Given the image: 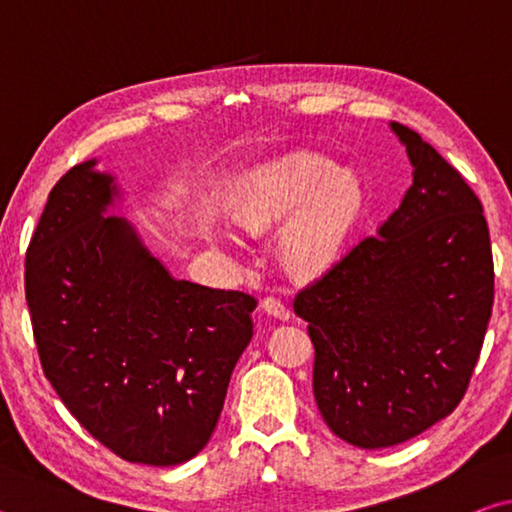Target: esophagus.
I'll return each instance as SVG.
<instances>
[{"label":"esophagus","mask_w":512,"mask_h":512,"mask_svg":"<svg viewBox=\"0 0 512 512\" xmlns=\"http://www.w3.org/2000/svg\"><path fill=\"white\" fill-rule=\"evenodd\" d=\"M262 309L266 311V314H271V316L280 318V320H289V316H291L289 314V307L284 305L280 298H275V296H266L262 300Z\"/></svg>","instance_id":"1"}]
</instances>
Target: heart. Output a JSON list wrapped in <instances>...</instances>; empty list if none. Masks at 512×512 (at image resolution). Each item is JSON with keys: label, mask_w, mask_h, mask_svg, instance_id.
I'll list each match as a JSON object with an SVG mask.
<instances>
[{"label": "heart", "mask_w": 512, "mask_h": 512, "mask_svg": "<svg viewBox=\"0 0 512 512\" xmlns=\"http://www.w3.org/2000/svg\"><path fill=\"white\" fill-rule=\"evenodd\" d=\"M284 232V253L300 268H316L336 253L345 230L357 214L359 192L343 173L318 155H296L259 171L237 205V221L248 230H262L296 207Z\"/></svg>", "instance_id": "1"}]
</instances>
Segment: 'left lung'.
<instances>
[{"label":"left lung","instance_id":"obj_1","mask_svg":"<svg viewBox=\"0 0 512 512\" xmlns=\"http://www.w3.org/2000/svg\"><path fill=\"white\" fill-rule=\"evenodd\" d=\"M391 128L415 167L402 205L293 300L314 343L318 411L363 449L400 445L456 409L495 302L479 196L418 133Z\"/></svg>","mask_w":512,"mask_h":512}]
</instances>
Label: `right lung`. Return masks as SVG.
I'll return each instance as SVG.
<instances>
[{"mask_svg": "<svg viewBox=\"0 0 512 512\" xmlns=\"http://www.w3.org/2000/svg\"><path fill=\"white\" fill-rule=\"evenodd\" d=\"M76 164L49 192L24 264L42 370L101 445L178 465L207 445L257 300L176 280L119 216L112 176Z\"/></svg>", "mask_w": 512, "mask_h": 512, "instance_id": "add662e5", "label": "right lung"}]
</instances>
